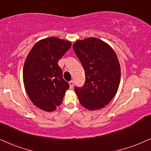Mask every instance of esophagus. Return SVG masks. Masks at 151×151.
Masks as SVG:
<instances>
[{"label":"esophagus","mask_w":151,"mask_h":151,"mask_svg":"<svg viewBox=\"0 0 151 151\" xmlns=\"http://www.w3.org/2000/svg\"><path fill=\"white\" fill-rule=\"evenodd\" d=\"M69 84H70V88H73L74 87V81H71L69 82Z\"/></svg>","instance_id":"34e87169"}]
</instances>
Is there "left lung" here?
I'll return each instance as SVG.
<instances>
[{"instance_id":"left-lung-1","label":"left lung","mask_w":151,"mask_h":151,"mask_svg":"<svg viewBox=\"0 0 151 151\" xmlns=\"http://www.w3.org/2000/svg\"><path fill=\"white\" fill-rule=\"evenodd\" d=\"M73 49L85 71L86 82L75 88L82 106L94 111L107 105L117 93L121 81V66L116 53L102 40H77Z\"/></svg>"}]
</instances>
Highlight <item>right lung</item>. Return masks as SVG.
Segmentation results:
<instances>
[{"label": "right lung", "instance_id": "1", "mask_svg": "<svg viewBox=\"0 0 151 151\" xmlns=\"http://www.w3.org/2000/svg\"><path fill=\"white\" fill-rule=\"evenodd\" d=\"M71 45L70 41L58 37L45 38L35 44L25 60V89L34 105L42 110H56L70 87L63 78L58 62Z\"/></svg>", "mask_w": 151, "mask_h": 151}]
</instances>
